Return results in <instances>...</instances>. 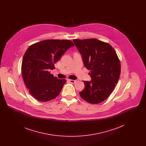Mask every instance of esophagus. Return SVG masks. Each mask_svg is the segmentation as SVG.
<instances>
[{
	"label": "esophagus",
	"instance_id": "1",
	"mask_svg": "<svg viewBox=\"0 0 146 146\" xmlns=\"http://www.w3.org/2000/svg\"><path fill=\"white\" fill-rule=\"evenodd\" d=\"M68 81L70 83L74 84L76 82V80H72V79H68Z\"/></svg>",
	"mask_w": 146,
	"mask_h": 146
}]
</instances>
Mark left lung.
Wrapping results in <instances>:
<instances>
[{"label": "left lung", "mask_w": 146, "mask_h": 146, "mask_svg": "<svg viewBox=\"0 0 146 146\" xmlns=\"http://www.w3.org/2000/svg\"><path fill=\"white\" fill-rule=\"evenodd\" d=\"M81 54L85 67L90 70V82L84 81L85 88L79 92L85 101L98 104L109 97L120 74V62L110 44L96 39H73Z\"/></svg>", "instance_id": "1"}]
</instances>
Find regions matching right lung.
<instances>
[{
    "mask_svg": "<svg viewBox=\"0 0 146 146\" xmlns=\"http://www.w3.org/2000/svg\"><path fill=\"white\" fill-rule=\"evenodd\" d=\"M74 45L69 40H45L29 46L25 53L21 72L29 93L37 100L46 102L60 93L66 79L50 73L64 53Z\"/></svg>",
    "mask_w": 146,
    "mask_h": 146,
    "instance_id": "right-lung-1",
    "label": "right lung"
}]
</instances>
